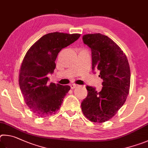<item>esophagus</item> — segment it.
I'll list each match as a JSON object with an SVG mask.
<instances>
[{"mask_svg": "<svg viewBox=\"0 0 148 148\" xmlns=\"http://www.w3.org/2000/svg\"><path fill=\"white\" fill-rule=\"evenodd\" d=\"M77 86V85L75 84H70V87H71V88H72V89L75 88Z\"/></svg>", "mask_w": 148, "mask_h": 148, "instance_id": "34e87169", "label": "esophagus"}]
</instances>
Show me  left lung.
Returning a JSON list of instances; mask_svg holds the SVG:
<instances>
[{"instance_id":"8db88e82","label":"left lung","mask_w":148,"mask_h":148,"mask_svg":"<svg viewBox=\"0 0 148 148\" xmlns=\"http://www.w3.org/2000/svg\"><path fill=\"white\" fill-rule=\"evenodd\" d=\"M91 49L92 70H99L103 79L99 92L87 86V97L82 101L84 115L95 123L109 120L125 102L131 82L130 67L126 55L120 47L107 36L91 34L82 36Z\"/></svg>"}]
</instances>
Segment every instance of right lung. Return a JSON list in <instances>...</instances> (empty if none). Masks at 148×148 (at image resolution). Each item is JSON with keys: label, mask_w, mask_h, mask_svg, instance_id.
Returning a JSON list of instances; mask_svg holds the SVG:
<instances>
[{"label": "right lung", "mask_w": 148, "mask_h": 148, "mask_svg": "<svg viewBox=\"0 0 148 148\" xmlns=\"http://www.w3.org/2000/svg\"><path fill=\"white\" fill-rule=\"evenodd\" d=\"M80 36L49 33L39 39L26 53L19 71V87L26 104L39 117L56 113L70 90L68 85L48 83L47 75L54 73L59 52L77 41Z\"/></svg>", "instance_id": "add662e5"}]
</instances>
